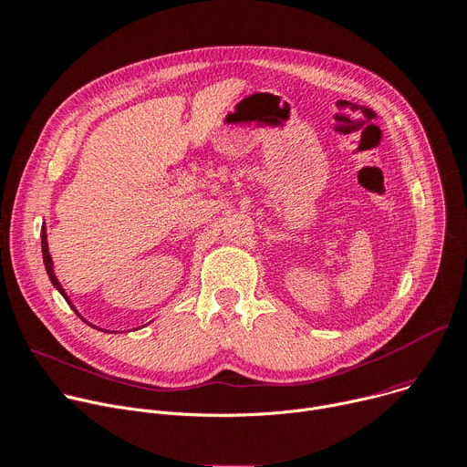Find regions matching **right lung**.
Wrapping results in <instances>:
<instances>
[{
	"label": "right lung",
	"instance_id": "obj_1",
	"mask_svg": "<svg viewBox=\"0 0 467 467\" xmlns=\"http://www.w3.org/2000/svg\"><path fill=\"white\" fill-rule=\"evenodd\" d=\"M41 245H43V261H45V268H47V274H48V277H50V282H52V285L64 295V298L67 300V304L75 309V306L71 304V300H69V296L66 295V291H64V287L59 285V282H57V277H56V274H54V265H52V257H50V254H48V242H47V231H45V227L41 229ZM77 312V309H75ZM77 316H78V312H77ZM88 323V321H86ZM89 325V323H88Z\"/></svg>",
	"mask_w": 467,
	"mask_h": 467
}]
</instances>
